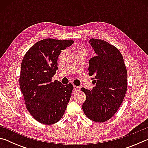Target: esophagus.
Here are the masks:
<instances>
[{"label":"esophagus","instance_id":"34e87169","mask_svg":"<svg viewBox=\"0 0 148 148\" xmlns=\"http://www.w3.org/2000/svg\"><path fill=\"white\" fill-rule=\"evenodd\" d=\"M74 89L75 91H79V90L80 89L79 87H78V86H74Z\"/></svg>","mask_w":148,"mask_h":148}]
</instances>
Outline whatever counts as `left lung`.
Segmentation results:
<instances>
[{
  "label": "left lung",
  "mask_w": 148,
  "mask_h": 148,
  "mask_svg": "<svg viewBox=\"0 0 148 148\" xmlns=\"http://www.w3.org/2000/svg\"><path fill=\"white\" fill-rule=\"evenodd\" d=\"M89 43L96 53L90 59L89 75L95 86L84 87L86 95L82 109L89 119L98 123L110 119L122 103L127 89V72L118 49L102 40L91 38Z\"/></svg>",
  "instance_id": "8db88e82"
}]
</instances>
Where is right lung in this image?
<instances>
[{
    "mask_svg": "<svg viewBox=\"0 0 148 148\" xmlns=\"http://www.w3.org/2000/svg\"><path fill=\"white\" fill-rule=\"evenodd\" d=\"M73 43V40H42L28 50L22 61L20 89L27 109L42 124L58 122L71 99L72 84L64 86L57 80L52 82L51 79L58 69L60 53Z\"/></svg>",
    "mask_w": 148,
    "mask_h": 148,
    "instance_id": "right-lung-1",
    "label": "right lung"
}]
</instances>
